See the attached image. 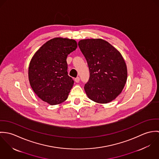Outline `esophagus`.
Wrapping results in <instances>:
<instances>
[{
  "mask_svg": "<svg viewBox=\"0 0 159 159\" xmlns=\"http://www.w3.org/2000/svg\"><path fill=\"white\" fill-rule=\"evenodd\" d=\"M80 80V78L79 77H76V78L75 79V81L76 83H79Z\"/></svg>",
  "mask_w": 159,
  "mask_h": 159,
  "instance_id": "obj_1",
  "label": "esophagus"
}]
</instances>
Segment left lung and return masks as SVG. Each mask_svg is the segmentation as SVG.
<instances>
[{"label":"left lung","mask_w":159,"mask_h":159,"mask_svg":"<svg viewBox=\"0 0 159 159\" xmlns=\"http://www.w3.org/2000/svg\"><path fill=\"white\" fill-rule=\"evenodd\" d=\"M89 70V78L84 85L88 97L93 102L107 103L122 91L127 70L120 53L105 40L85 39L78 42Z\"/></svg>","instance_id":"8db88e82"}]
</instances>
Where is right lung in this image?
I'll use <instances>...</instances> for the list:
<instances>
[{
    "instance_id": "1",
    "label": "right lung",
    "mask_w": 159,
    "mask_h": 159,
    "mask_svg": "<svg viewBox=\"0 0 159 159\" xmlns=\"http://www.w3.org/2000/svg\"><path fill=\"white\" fill-rule=\"evenodd\" d=\"M77 48L72 39L54 38L35 52L29 67V80L33 91L43 101L54 105L68 97L74 81L67 72V57Z\"/></svg>"
}]
</instances>
